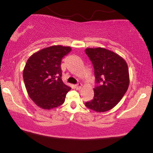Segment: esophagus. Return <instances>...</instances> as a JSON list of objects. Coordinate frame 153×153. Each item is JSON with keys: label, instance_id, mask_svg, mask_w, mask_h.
<instances>
[{"label": "esophagus", "instance_id": "esophagus-1", "mask_svg": "<svg viewBox=\"0 0 153 153\" xmlns=\"http://www.w3.org/2000/svg\"><path fill=\"white\" fill-rule=\"evenodd\" d=\"M75 88H76V90H80L81 88L82 87V85H81V83H78V84L75 85Z\"/></svg>", "mask_w": 153, "mask_h": 153}]
</instances>
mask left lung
I'll use <instances>...</instances> for the list:
<instances>
[{"instance_id": "1", "label": "left lung", "mask_w": 153, "mask_h": 153, "mask_svg": "<svg viewBox=\"0 0 153 153\" xmlns=\"http://www.w3.org/2000/svg\"><path fill=\"white\" fill-rule=\"evenodd\" d=\"M85 53L93 65L95 83L94 98L85 105L96 112H105L116 106L128 89L129 74L124 58L105 48H87Z\"/></svg>"}]
</instances>
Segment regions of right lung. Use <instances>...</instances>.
Wrapping results in <instances>:
<instances>
[{"label": "right lung", "mask_w": 153, "mask_h": 153, "mask_svg": "<svg viewBox=\"0 0 153 153\" xmlns=\"http://www.w3.org/2000/svg\"><path fill=\"white\" fill-rule=\"evenodd\" d=\"M71 50L70 47L53 45L35 52L27 60L23 71L25 86L30 99L42 109L62 105L70 91L62 81L60 64Z\"/></svg>", "instance_id": "obj_1"}]
</instances>
